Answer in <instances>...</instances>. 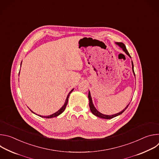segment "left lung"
Wrapping results in <instances>:
<instances>
[{
  "label": "left lung",
  "instance_id": "8db88e82",
  "mask_svg": "<svg viewBox=\"0 0 159 159\" xmlns=\"http://www.w3.org/2000/svg\"><path fill=\"white\" fill-rule=\"evenodd\" d=\"M116 44H118V46H119L121 48H122L123 50L126 53V54L127 55H128V56L131 58V56L129 55L128 52L127 51L126 48V47H125V45L123 43H121V42H120V43H119V42H116ZM131 65H132V70H133V72L134 75L135 76V74H134V69H133V67H134V66H133V63L132 61H131ZM88 98H89V107H90V111H91L93 114L95 116H98V117H99V118H102V119L109 120V119H112V118H115V117H116V116H118L121 115L122 113L126 110V109L128 107V105L129 104H129L126 106V107H125L123 110H122V111H121V112H120L116 113V114L112 115H103V114H102V113H101L99 111H98L96 109V108L95 107V106H94V104H93V100H92L91 96H90V91H89Z\"/></svg>",
  "mask_w": 159,
  "mask_h": 159
}]
</instances>
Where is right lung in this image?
Listing matches in <instances>:
<instances>
[{
    "label": "right lung",
    "instance_id": "add662e5",
    "mask_svg": "<svg viewBox=\"0 0 159 159\" xmlns=\"http://www.w3.org/2000/svg\"><path fill=\"white\" fill-rule=\"evenodd\" d=\"M21 63H22V61H21ZM21 63H20V66H21ZM74 89H72L71 91L69 93V94H68V96H67V97H66V100H65V102L63 106L58 111H57L56 112H55V113H53V114H52V115H49V116H41V115H38V116H40V117H41V118H52L57 117V116H59L60 114H61V113L65 111V108H66V106L67 103H68V100H69V96H70V94H71V93L73 91ZM31 112H33L32 111H31ZM33 113H34V114H35L34 112H33Z\"/></svg>",
    "mask_w": 159,
    "mask_h": 159
}]
</instances>
